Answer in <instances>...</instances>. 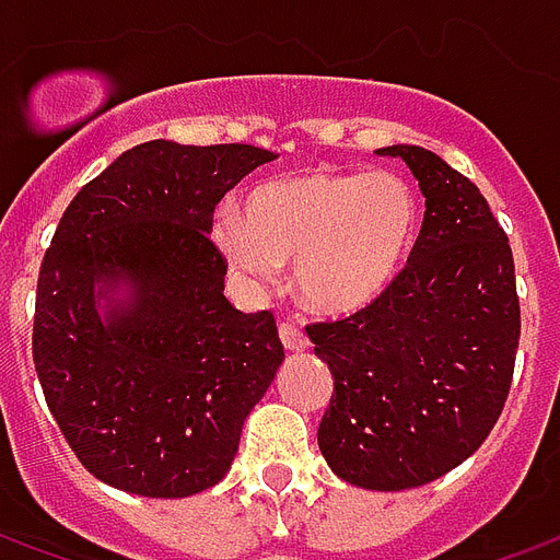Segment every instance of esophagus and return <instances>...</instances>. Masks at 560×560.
Returning <instances> with one entry per match:
<instances>
[{
  "mask_svg": "<svg viewBox=\"0 0 560 560\" xmlns=\"http://www.w3.org/2000/svg\"><path fill=\"white\" fill-rule=\"evenodd\" d=\"M279 336H281V345H284L288 351L300 353L308 348V336H305L303 329L296 327V324H281Z\"/></svg>",
  "mask_w": 560,
  "mask_h": 560,
  "instance_id": "esophagus-1",
  "label": "esophagus"
}]
</instances>
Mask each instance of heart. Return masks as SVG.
I'll return each instance as SVG.
<instances>
[{
    "mask_svg": "<svg viewBox=\"0 0 560 560\" xmlns=\"http://www.w3.org/2000/svg\"><path fill=\"white\" fill-rule=\"evenodd\" d=\"M420 224V197L399 173L312 167L255 185L243 215L221 209L212 243L255 284H269L293 260L296 296L312 312L341 317L396 284Z\"/></svg>",
    "mask_w": 560,
    "mask_h": 560,
    "instance_id": "heart-1",
    "label": "heart"
}]
</instances>
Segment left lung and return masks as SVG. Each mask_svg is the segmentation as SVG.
<instances>
[{
  "label": "left lung",
  "instance_id": "1",
  "mask_svg": "<svg viewBox=\"0 0 560 560\" xmlns=\"http://www.w3.org/2000/svg\"><path fill=\"white\" fill-rule=\"evenodd\" d=\"M425 197L408 267L377 303L308 324L332 399L317 446L341 480L401 492L474 456L504 411L518 348L510 240L468 176L422 147H384Z\"/></svg>",
  "mask_w": 560,
  "mask_h": 560
}]
</instances>
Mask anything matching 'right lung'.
Here are the masks:
<instances>
[{"mask_svg": "<svg viewBox=\"0 0 560 560\" xmlns=\"http://www.w3.org/2000/svg\"><path fill=\"white\" fill-rule=\"evenodd\" d=\"M272 159L248 143L149 140L59 219L32 360L68 446L107 486L188 498L231 470L284 348L269 312L228 303L209 231L221 197Z\"/></svg>", "mask_w": 560, "mask_h": 560, "instance_id": "right-lung-1", "label": "right lung"}]
</instances>
